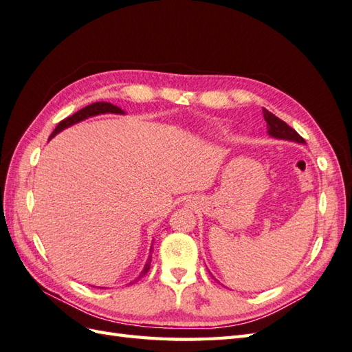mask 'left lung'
<instances>
[{
	"instance_id": "obj_1",
	"label": "left lung",
	"mask_w": 352,
	"mask_h": 352,
	"mask_svg": "<svg viewBox=\"0 0 352 352\" xmlns=\"http://www.w3.org/2000/svg\"><path fill=\"white\" fill-rule=\"evenodd\" d=\"M263 117L267 123V133L269 137L276 138V140H285V141H293V142H299L305 144V140L297 133L293 128H290L285 122L281 119H278L275 114L267 111L266 108H263ZM210 272V270H208Z\"/></svg>"
}]
</instances>
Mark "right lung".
<instances>
[{"label": "right lung", "mask_w": 352, "mask_h": 352, "mask_svg": "<svg viewBox=\"0 0 352 352\" xmlns=\"http://www.w3.org/2000/svg\"><path fill=\"white\" fill-rule=\"evenodd\" d=\"M108 113H110V114H124V111L122 110V108H119L117 105H113V104H110V102H94V104H90V105L82 108V110H78L76 114L67 117L65 120L59 122V124L56 126V129L52 132L49 140L55 138L59 132H62L64 129L69 128V126H73V124H76V123H80V122H83V120L89 119V117L99 116V114H108ZM151 244H153V242H151ZM151 254H153V247H150L148 258H147L146 265H144V267H142V270H141V274L138 275V278L144 276V275H146V274L148 272L150 263H151ZM138 278H137V279H138ZM137 279H135V281H137ZM132 283H133V281H132ZM132 283H129V284H132ZM98 288H107V287H98Z\"/></svg>", "instance_id": "right-lung-1"}]
</instances>
